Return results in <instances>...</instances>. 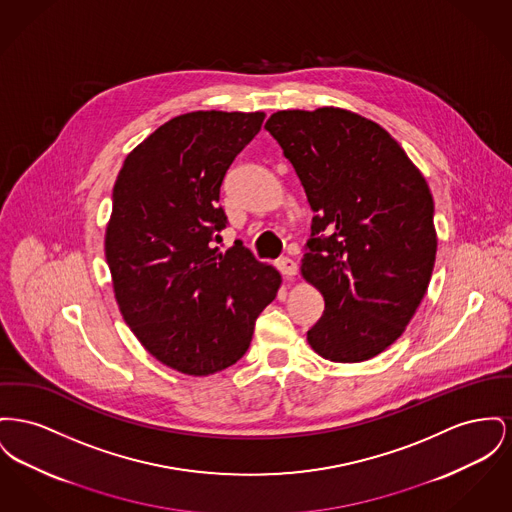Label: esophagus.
Returning a JSON list of instances; mask_svg holds the SVG:
<instances>
[{"label":"esophagus","mask_w":512,"mask_h":512,"mask_svg":"<svg viewBox=\"0 0 512 512\" xmlns=\"http://www.w3.org/2000/svg\"><path fill=\"white\" fill-rule=\"evenodd\" d=\"M276 267H278V271L282 272V276H286V278H292V276L298 274V265L292 259H288V257L278 259Z\"/></svg>","instance_id":"esophagus-1"}]
</instances>
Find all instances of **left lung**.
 I'll use <instances>...</instances> for the list:
<instances>
[{
  "label": "left lung",
  "instance_id": "8db88e82",
  "mask_svg": "<svg viewBox=\"0 0 512 512\" xmlns=\"http://www.w3.org/2000/svg\"><path fill=\"white\" fill-rule=\"evenodd\" d=\"M265 129L315 212L301 274L325 311L307 342L336 363L375 358L404 332L431 280L429 185L379 123L350 110H282Z\"/></svg>",
  "mask_w": 512,
  "mask_h": 512
}]
</instances>
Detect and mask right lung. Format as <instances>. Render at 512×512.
I'll use <instances>...</instances> for the list:
<instances>
[{"mask_svg":"<svg viewBox=\"0 0 512 512\" xmlns=\"http://www.w3.org/2000/svg\"><path fill=\"white\" fill-rule=\"evenodd\" d=\"M263 112H189L127 154L112 193L104 251L121 315L164 365L205 377L247 352L278 271L240 241L220 251V185Z\"/></svg>","mask_w":512,"mask_h":512,"instance_id":"right-lung-1","label":"right lung"}]
</instances>
